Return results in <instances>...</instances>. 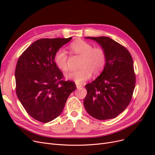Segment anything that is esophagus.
Returning <instances> with one entry per match:
<instances>
[{
  "label": "esophagus",
  "mask_w": 155,
  "mask_h": 155,
  "mask_svg": "<svg viewBox=\"0 0 155 155\" xmlns=\"http://www.w3.org/2000/svg\"><path fill=\"white\" fill-rule=\"evenodd\" d=\"M76 87H77V89H79L81 88L82 87V85H80V84H76Z\"/></svg>",
  "instance_id": "1"
}]
</instances>
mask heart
Masks as SVG:
<instances>
[{
    "label": "heart",
    "mask_w": 155,
    "mask_h": 155,
    "mask_svg": "<svg viewBox=\"0 0 155 155\" xmlns=\"http://www.w3.org/2000/svg\"><path fill=\"white\" fill-rule=\"evenodd\" d=\"M72 52L81 57L79 67L81 69L71 71L65 74L67 79L76 83L86 81L92 76L100 74L104 70L107 63V55L105 50L100 46L93 48L91 44L84 41H76L70 46ZM68 55L64 50L60 48L54 55V63L60 70L67 71Z\"/></svg>",
    "instance_id": "1"
}]
</instances>
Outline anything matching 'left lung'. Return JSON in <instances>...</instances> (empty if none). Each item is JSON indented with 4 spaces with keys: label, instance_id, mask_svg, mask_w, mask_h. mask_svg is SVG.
Masks as SVG:
<instances>
[{
    "label": "left lung",
    "instance_id": "8db88e82",
    "mask_svg": "<svg viewBox=\"0 0 155 155\" xmlns=\"http://www.w3.org/2000/svg\"><path fill=\"white\" fill-rule=\"evenodd\" d=\"M104 48L107 63L101 74L85 85L83 105L93 118L104 120L121 113L132 99L136 77L133 61L126 48L108 37H87Z\"/></svg>",
    "mask_w": 155,
    "mask_h": 155
}]
</instances>
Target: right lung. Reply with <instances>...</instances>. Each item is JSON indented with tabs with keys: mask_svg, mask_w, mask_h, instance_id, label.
I'll return each mask as SVG.
<instances>
[{
	"mask_svg": "<svg viewBox=\"0 0 155 155\" xmlns=\"http://www.w3.org/2000/svg\"><path fill=\"white\" fill-rule=\"evenodd\" d=\"M72 39H41L22 54L16 65V93L21 104L33 118L48 123L61 113L74 83L63 81L54 63L58 50Z\"/></svg>",
	"mask_w": 155,
	"mask_h": 155,
	"instance_id": "add662e5",
	"label": "right lung"
}]
</instances>
